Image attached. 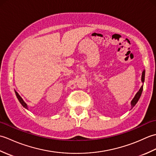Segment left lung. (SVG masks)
I'll use <instances>...</instances> for the list:
<instances>
[{"label": "left lung", "instance_id": "1", "mask_svg": "<svg viewBox=\"0 0 156 156\" xmlns=\"http://www.w3.org/2000/svg\"><path fill=\"white\" fill-rule=\"evenodd\" d=\"M144 80H145V70H144L143 72H142V76H141V81H142V82H144ZM143 88H144V86L142 85L140 89V90H139L137 92V94H135V97L133 98V100H132V101H131V107H132V108H133L134 106L136 105L137 101H139V99H140L141 95V93H142V91H143Z\"/></svg>", "mask_w": 156, "mask_h": 156}]
</instances>
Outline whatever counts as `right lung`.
<instances>
[{
    "label": "right lung",
    "mask_w": 156,
    "mask_h": 156,
    "mask_svg": "<svg viewBox=\"0 0 156 156\" xmlns=\"http://www.w3.org/2000/svg\"><path fill=\"white\" fill-rule=\"evenodd\" d=\"M15 94H16V97H17V98H18V100H19V101L20 102V103H21V105H22V106L23 107H25V108H27V109H28V107H27V104L25 103V102L23 101V100L22 99V98L20 97V95L18 94V92H16V91H15Z\"/></svg>",
    "instance_id": "1"
}]
</instances>
